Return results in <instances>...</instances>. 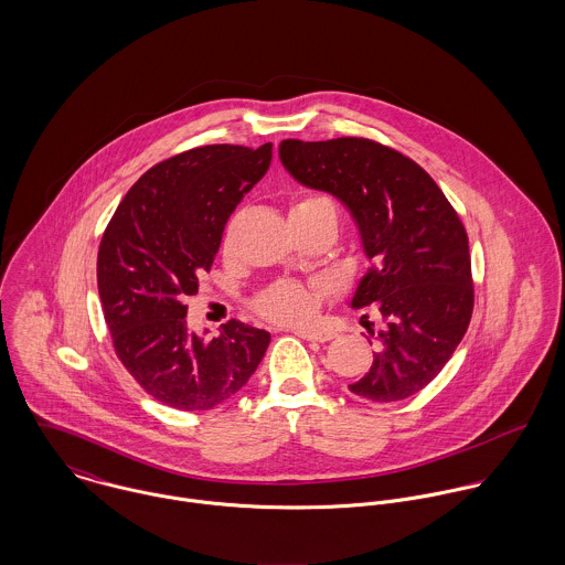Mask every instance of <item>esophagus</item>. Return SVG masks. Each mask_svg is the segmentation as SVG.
<instances>
[{
	"label": "esophagus",
	"instance_id": "esophagus-1",
	"mask_svg": "<svg viewBox=\"0 0 565 565\" xmlns=\"http://www.w3.org/2000/svg\"><path fill=\"white\" fill-rule=\"evenodd\" d=\"M298 337H302V339H309V341H330V339H334L337 337V332L332 330V328H296L294 330Z\"/></svg>",
	"mask_w": 565,
	"mask_h": 565
}]
</instances>
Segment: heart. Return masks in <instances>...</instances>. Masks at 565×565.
I'll return each instance as SVG.
<instances>
[{
  "label": "heart",
  "instance_id": "b5f03b06",
  "mask_svg": "<svg viewBox=\"0 0 565 565\" xmlns=\"http://www.w3.org/2000/svg\"><path fill=\"white\" fill-rule=\"evenodd\" d=\"M320 206H332V202L322 195H309L300 200L291 211H311ZM334 209V206H332ZM320 287H307L300 282L291 280H280L265 289L254 307L256 311L274 322H302L313 316L316 309V298H318Z\"/></svg>",
  "mask_w": 565,
  "mask_h": 565
}]
</instances>
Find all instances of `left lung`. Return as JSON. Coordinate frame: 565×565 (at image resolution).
<instances>
[{"label":"left lung","instance_id":"obj_1","mask_svg":"<svg viewBox=\"0 0 565 565\" xmlns=\"http://www.w3.org/2000/svg\"><path fill=\"white\" fill-rule=\"evenodd\" d=\"M278 154L300 184L343 202L372 260L352 307L379 309L376 352L370 372L348 390L372 403L417 394L448 363L472 318L470 247L457 211L417 162L370 139H287ZM363 320L374 337V323Z\"/></svg>","mask_w":565,"mask_h":565}]
</instances>
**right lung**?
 Wrapping results in <instances>:
<instances>
[{
  "instance_id": "obj_1",
  "label": "right lung",
  "mask_w": 565,
  "mask_h": 565,
  "mask_svg": "<svg viewBox=\"0 0 565 565\" xmlns=\"http://www.w3.org/2000/svg\"><path fill=\"white\" fill-rule=\"evenodd\" d=\"M271 143L202 146L148 169L117 206L97 252V291L113 345L159 403L209 411L239 394L271 341L231 320L206 341L186 296L211 269L228 217L265 175Z\"/></svg>"
}]
</instances>
